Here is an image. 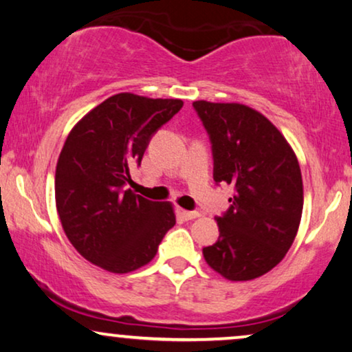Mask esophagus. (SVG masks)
I'll list each match as a JSON object with an SVG mask.
<instances>
[{"label": "esophagus", "mask_w": 352, "mask_h": 352, "mask_svg": "<svg viewBox=\"0 0 352 352\" xmlns=\"http://www.w3.org/2000/svg\"><path fill=\"white\" fill-rule=\"evenodd\" d=\"M177 214L180 215L183 220H195V219H197V217H199V212H190V210L182 209V207H178Z\"/></svg>", "instance_id": "esophagus-1"}]
</instances>
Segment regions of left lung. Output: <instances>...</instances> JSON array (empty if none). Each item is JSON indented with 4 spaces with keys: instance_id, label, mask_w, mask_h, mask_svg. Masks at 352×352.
<instances>
[{
    "instance_id": "8db88e82",
    "label": "left lung",
    "mask_w": 352,
    "mask_h": 352,
    "mask_svg": "<svg viewBox=\"0 0 352 352\" xmlns=\"http://www.w3.org/2000/svg\"><path fill=\"white\" fill-rule=\"evenodd\" d=\"M214 151V180L236 188L217 217L219 241L202 249L215 273L252 280L277 266L294 244L303 212V178L279 129L244 103L192 102Z\"/></svg>"
}]
</instances>
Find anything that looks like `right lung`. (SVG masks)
<instances>
[{
	"instance_id": "obj_1",
	"label": "right lung",
	"mask_w": 352,
	"mask_h": 352,
	"mask_svg": "<svg viewBox=\"0 0 352 352\" xmlns=\"http://www.w3.org/2000/svg\"><path fill=\"white\" fill-rule=\"evenodd\" d=\"M182 107L180 98L121 92L68 133L56 167L57 214L72 245L98 268L126 274L148 265L175 225L172 202L148 201L126 185L153 133Z\"/></svg>"
}]
</instances>
